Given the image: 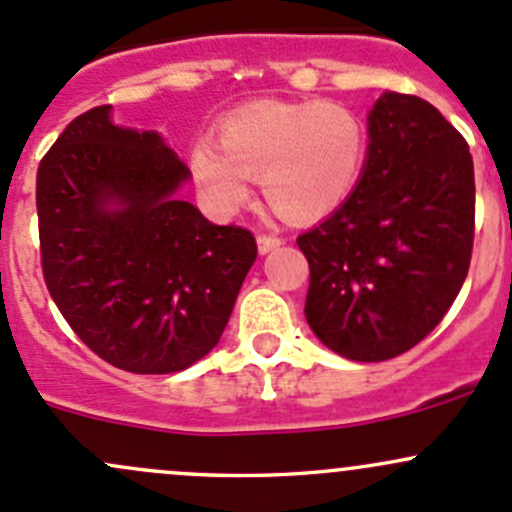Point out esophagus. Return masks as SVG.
I'll list each match as a JSON object with an SVG mask.
<instances>
[{"label": "esophagus", "mask_w": 512, "mask_h": 512, "mask_svg": "<svg viewBox=\"0 0 512 512\" xmlns=\"http://www.w3.org/2000/svg\"><path fill=\"white\" fill-rule=\"evenodd\" d=\"M279 245H284V238H279V235H267V233L257 235V247H260L262 255H267V252L277 250Z\"/></svg>", "instance_id": "esophagus-1"}]
</instances>
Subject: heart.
<instances>
[{
	"mask_svg": "<svg viewBox=\"0 0 512 512\" xmlns=\"http://www.w3.org/2000/svg\"><path fill=\"white\" fill-rule=\"evenodd\" d=\"M368 157L363 117L338 100H262L233 112L218 144L191 149L198 188L220 211H235L260 179L267 203L287 220H319L341 208Z\"/></svg>",
	"mask_w": 512,
	"mask_h": 512,
	"instance_id": "b5f03b06",
	"label": "heart"
}]
</instances>
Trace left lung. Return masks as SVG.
<instances>
[{
  "mask_svg": "<svg viewBox=\"0 0 512 512\" xmlns=\"http://www.w3.org/2000/svg\"><path fill=\"white\" fill-rule=\"evenodd\" d=\"M368 137L351 198L297 238L311 272L306 321L358 363L410 351L444 319L469 274L476 220L469 144L437 107L383 93Z\"/></svg>",
  "mask_w": 512,
  "mask_h": 512,
  "instance_id": "8db88e82",
  "label": "left lung"
}]
</instances>
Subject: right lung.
I'll use <instances>...</instances> for the list:
<instances>
[{"mask_svg":"<svg viewBox=\"0 0 512 512\" xmlns=\"http://www.w3.org/2000/svg\"><path fill=\"white\" fill-rule=\"evenodd\" d=\"M110 105L63 129L36 174L41 267L58 311L115 368L179 373L211 353L257 257L250 230L176 196L191 171Z\"/></svg>","mask_w":512,"mask_h":512,"instance_id":"right-lung-1","label":"right lung"}]
</instances>
